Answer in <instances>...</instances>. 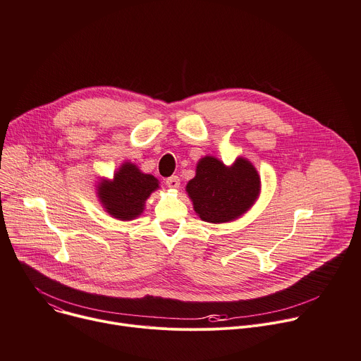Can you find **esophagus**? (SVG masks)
Returning <instances> with one entry per match:
<instances>
[{"instance_id":"esophagus-1","label":"esophagus","mask_w":361,"mask_h":361,"mask_svg":"<svg viewBox=\"0 0 361 361\" xmlns=\"http://www.w3.org/2000/svg\"><path fill=\"white\" fill-rule=\"evenodd\" d=\"M166 184H167V187H169V188H171V190H177V188L180 187V178H178L177 176L169 177V178L166 180Z\"/></svg>"}]
</instances>
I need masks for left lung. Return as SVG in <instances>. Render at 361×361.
<instances>
[{
  "label": "left lung",
  "mask_w": 361,
  "mask_h": 361,
  "mask_svg": "<svg viewBox=\"0 0 361 361\" xmlns=\"http://www.w3.org/2000/svg\"><path fill=\"white\" fill-rule=\"evenodd\" d=\"M185 191L197 216L212 224L230 223L245 214L262 191L259 171L251 161L237 157L231 166L205 156L198 160L195 177Z\"/></svg>",
  "instance_id": "8db88e82"
}]
</instances>
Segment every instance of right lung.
Masks as SVG:
<instances>
[{
    "instance_id": "add662e5",
    "label": "right lung",
    "mask_w": 361,
    "mask_h": 361,
    "mask_svg": "<svg viewBox=\"0 0 361 361\" xmlns=\"http://www.w3.org/2000/svg\"><path fill=\"white\" fill-rule=\"evenodd\" d=\"M159 184L154 176L142 173L131 161H124L111 180L101 177L95 190L102 209L113 219L131 221L142 214L147 198L160 188Z\"/></svg>"
}]
</instances>
